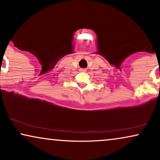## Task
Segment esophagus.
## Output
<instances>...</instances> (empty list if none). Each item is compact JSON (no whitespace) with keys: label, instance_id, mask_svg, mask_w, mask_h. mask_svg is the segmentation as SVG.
Segmentation results:
<instances>
[{"label":"esophagus","instance_id":"34e87169","mask_svg":"<svg viewBox=\"0 0 160 160\" xmlns=\"http://www.w3.org/2000/svg\"><path fill=\"white\" fill-rule=\"evenodd\" d=\"M81 71H82V72H84V71H86V69L82 68V69H81Z\"/></svg>","mask_w":160,"mask_h":160}]
</instances>
